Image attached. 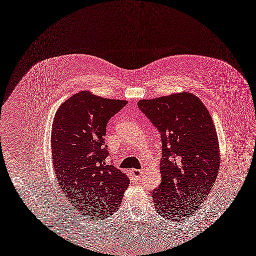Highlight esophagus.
<instances>
[{"label": "esophagus", "instance_id": "obj_1", "mask_svg": "<svg viewBox=\"0 0 256 256\" xmlns=\"http://www.w3.org/2000/svg\"><path fill=\"white\" fill-rule=\"evenodd\" d=\"M132 174L133 176H135L136 180H141L142 174H144V171H142V170L132 169Z\"/></svg>", "mask_w": 256, "mask_h": 256}]
</instances>
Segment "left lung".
Listing matches in <instances>:
<instances>
[{
  "label": "left lung",
  "instance_id": "left-lung-1",
  "mask_svg": "<svg viewBox=\"0 0 256 256\" xmlns=\"http://www.w3.org/2000/svg\"><path fill=\"white\" fill-rule=\"evenodd\" d=\"M142 112L159 130L162 142L160 186L152 191L156 211L180 221L200 209L220 166L218 134L202 100L182 92L142 99Z\"/></svg>",
  "mask_w": 256,
  "mask_h": 256
}]
</instances>
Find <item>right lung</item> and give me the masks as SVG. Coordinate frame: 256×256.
Instances as JSON below:
<instances>
[{
    "label": "right lung",
    "mask_w": 256,
    "mask_h": 256,
    "mask_svg": "<svg viewBox=\"0 0 256 256\" xmlns=\"http://www.w3.org/2000/svg\"><path fill=\"white\" fill-rule=\"evenodd\" d=\"M128 101L82 90L58 108L52 126V158L64 196L80 214L102 220L122 202L130 178L106 164V124Z\"/></svg>",
    "instance_id": "right-lung-1"
}]
</instances>
